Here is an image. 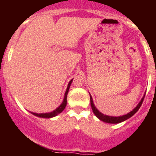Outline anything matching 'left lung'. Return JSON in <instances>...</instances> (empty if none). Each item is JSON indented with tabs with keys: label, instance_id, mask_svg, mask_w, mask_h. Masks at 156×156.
I'll list each match as a JSON object with an SVG mask.
<instances>
[{
	"label": "left lung",
	"instance_id": "8db88e82",
	"mask_svg": "<svg viewBox=\"0 0 156 156\" xmlns=\"http://www.w3.org/2000/svg\"><path fill=\"white\" fill-rule=\"evenodd\" d=\"M144 97L145 96H143V98L141 100V101L139 102V104L137 105L135 108L133 109V111H131L130 112H129L128 114H126V115H124V116H106V115H104L103 113L100 112L99 110H97V108H95V106L93 104V100L91 96L90 95V106H91V108L93 110V112L95 114V116H97L98 118L104 122H107V123H111V124H117V123H121L122 121H126L127 119H129V117H131L132 116H133L134 114L138 112V110L140 108L141 105L143 104V100H144Z\"/></svg>",
	"mask_w": 156,
	"mask_h": 156
}]
</instances>
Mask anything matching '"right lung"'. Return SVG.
<instances>
[{
	"instance_id": "right-lung-1",
	"label": "right lung",
	"mask_w": 156,
	"mask_h": 156,
	"mask_svg": "<svg viewBox=\"0 0 156 156\" xmlns=\"http://www.w3.org/2000/svg\"><path fill=\"white\" fill-rule=\"evenodd\" d=\"M72 81L73 79L69 83L68 87H67V89H66V94H65V97H64V100L62 104L60 105V106L56 109V110H54L53 112H48V113H35V112H31L33 115H35L36 116H40V117H43V118H51V117H53V116H56V115H58L61 112L63 111L65 108L66 106V104H67V94L69 92V89L70 87V84L72 83Z\"/></svg>"
}]
</instances>
